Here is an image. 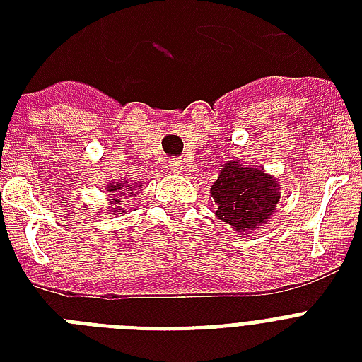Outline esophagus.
Segmentation results:
<instances>
[{
	"mask_svg": "<svg viewBox=\"0 0 362 362\" xmlns=\"http://www.w3.org/2000/svg\"><path fill=\"white\" fill-rule=\"evenodd\" d=\"M169 170H170V173H180V170H182V163H180V161H176V159H170V161H169Z\"/></svg>",
	"mask_w": 362,
	"mask_h": 362,
	"instance_id": "esophagus-1",
	"label": "esophagus"
}]
</instances>
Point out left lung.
Listing matches in <instances>:
<instances>
[{
  "label": "left lung",
  "mask_w": 362,
  "mask_h": 362,
  "mask_svg": "<svg viewBox=\"0 0 362 362\" xmlns=\"http://www.w3.org/2000/svg\"><path fill=\"white\" fill-rule=\"evenodd\" d=\"M216 216L227 229L252 235L270 221L280 201V182L257 165L231 159L221 165L218 180L210 187Z\"/></svg>",
  "instance_id": "1"
}]
</instances>
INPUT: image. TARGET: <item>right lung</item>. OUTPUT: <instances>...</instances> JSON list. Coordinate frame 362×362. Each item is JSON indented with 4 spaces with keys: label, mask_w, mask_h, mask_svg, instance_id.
<instances>
[{
    "label": "right lung",
    "mask_w": 362,
    "mask_h": 362,
    "mask_svg": "<svg viewBox=\"0 0 362 362\" xmlns=\"http://www.w3.org/2000/svg\"><path fill=\"white\" fill-rule=\"evenodd\" d=\"M105 189L109 192V214H124V201L127 197H131L133 193L141 192V182H127L125 178H120V180H112L109 182Z\"/></svg>",
    "instance_id": "obj_1"
}]
</instances>
